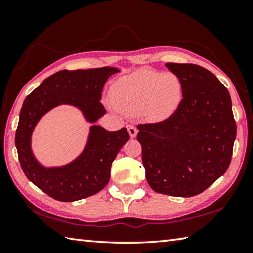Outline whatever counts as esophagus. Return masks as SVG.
Here are the masks:
<instances>
[{"label": "esophagus", "mask_w": 253, "mask_h": 253, "mask_svg": "<svg viewBox=\"0 0 253 253\" xmlns=\"http://www.w3.org/2000/svg\"><path fill=\"white\" fill-rule=\"evenodd\" d=\"M127 130H128V132H129V135H130L131 138H134V137H136L137 132H138V130H137V128L135 126H132V125H127Z\"/></svg>", "instance_id": "esophagus-1"}]
</instances>
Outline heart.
<instances>
[{
    "instance_id": "heart-1",
    "label": "heart",
    "mask_w": 253,
    "mask_h": 253,
    "mask_svg": "<svg viewBox=\"0 0 253 253\" xmlns=\"http://www.w3.org/2000/svg\"><path fill=\"white\" fill-rule=\"evenodd\" d=\"M182 83L173 72L139 69L119 78L111 85L110 96L122 113L143 111L151 121H162L177 109L182 100Z\"/></svg>"
}]
</instances>
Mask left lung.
I'll list each match as a JSON object with an SVG mask.
<instances>
[{
	"instance_id": "1",
	"label": "left lung",
	"mask_w": 253,
	"mask_h": 253,
	"mask_svg": "<svg viewBox=\"0 0 253 253\" xmlns=\"http://www.w3.org/2000/svg\"><path fill=\"white\" fill-rule=\"evenodd\" d=\"M182 83L183 99L165 121L137 126L146 179L157 193L198 195L228 169L237 125L223 84L193 63H166Z\"/></svg>"
}]
</instances>
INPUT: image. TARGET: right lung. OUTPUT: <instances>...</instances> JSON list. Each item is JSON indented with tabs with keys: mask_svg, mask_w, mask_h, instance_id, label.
<instances>
[{
	"mask_svg": "<svg viewBox=\"0 0 253 253\" xmlns=\"http://www.w3.org/2000/svg\"><path fill=\"white\" fill-rule=\"evenodd\" d=\"M117 68L61 70L44 79L25 98L20 111L15 146L25 176L45 194L61 202H74L98 193L110 178L111 164L129 140L126 128L107 131L92 125L83 153L75 161L58 168H44L34 157L31 136L40 118L59 105H71L84 118L96 123L106 114L100 102L102 88Z\"/></svg>",
	"mask_w": 253,
	"mask_h": 253,
	"instance_id": "add662e5",
	"label": "right lung"
}]
</instances>
